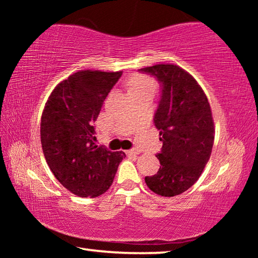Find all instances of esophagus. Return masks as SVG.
I'll list each match as a JSON object with an SVG mask.
<instances>
[{"mask_svg": "<svg viewBox=\"0 0 258 258\" xmlns=\"http://www.w3.org/2000/svg\"><path fill=\"white\" fill-rule=\"evenodd\" d=\"M125 152L127 155H130V156H137V155L140 154V152L137 149H131V150H127V151H125Z\"/></svg>", "mask_w": 258, "mask_h": 258, "instance_id": "esophagus-1", "label": "esophagus"}]
</instances>
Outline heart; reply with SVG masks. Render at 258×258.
I'll return each mask as SVG.
<instances>
[{
	"label": "heart",
	"mask_w": 258,
	"mask_h": 258,
	"mask_svg": "<svg viewBox=\"0 0 258 258\" xmlns=\"http://www.w3.org/2000/svg\"><path fill=\"white\" fill-rule=\"evenodd\" d=\"M130 92H139V91H152L156 89L155 82L146 76L137 75L131 78L128 82Z\"/></svg>",
	"instance_id": "b5f03b06"
}]
</instances>
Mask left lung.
<instances>
[{
	"label": "left lung",
	"mask_w": 258,
	"mask_h": 258,
	"mask_svg": "<svg viewBox=\"0 0 258 258\" xmlns=\"http://www.w3.org/2000/svg\"><path fill=\"white\" fill-rule=\"evenodd\" d=\"M139 72L157 78L161 87L154 117L163 142L156 156L160 167L145 181L155 194L174 197L197 182L211 157L215 133L211 106L197 81L176 64H155Z\"/></svg>",
	"instance_id": "obj_1"
}]
</instances>
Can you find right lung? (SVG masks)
<instances>
[{
  "label": "right lung",
  "instance_id": "1",
  "mask_svg": "<svg viewBox=\"0 0 258 258\" xmlns=\"http://www.w3.org/2000/svg\"><path fill=\"white\" fill-rule=\"evenodd\" d=\"M121 72L81 71L52 91L41 118L43 154L61 184L78 197H98L112 184L123 151L95 145L104 99Z\"/></svg>",
  "mask_w": 258,
  "mask_h": 258
}]
</instances>
